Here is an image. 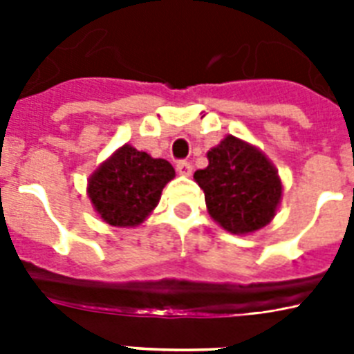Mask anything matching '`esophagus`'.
Listing matches in <instances>:
<instances>
[{
    "label": "esophagus",
    "instance_id": "34e87169",
    "mask_svg": "<svg viewBox=\"0 0 354 354\" xmlns=\"http://www.w3.org/2000/svg\"><path fill=\"white\" fill-rule=\"evenodd\" d=\"M176 171H178V174H182V176H191V172H193V165H191L189 161H178Z\"/></svg>",
    "mask_w": 354,
    "mask_h": 354
}]
</instances>
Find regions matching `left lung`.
<instances>
[{"instance_id":"1","label":"left lung","mask_w":354,"mask_h":354,"mask_svg":"<svg viewBox=\"0 0 354 354\" xmlns=\"http://www.w3.org/2000/svg\"><path fill=\"white\" fill-rule=\"evenodd\" d=\"M209 165L194 172L207 213L233 235H248L274 221L283 198L275 165L255 145L227 133L207 152Z\"/></svg>"}]
</instances>
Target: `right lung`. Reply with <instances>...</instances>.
Returning a JSON list of instances; mask_svg holds the SVG:
<instances>
[{"label": "right lung", "instance_id": "right-lung-1", "mask_svg": "<svg viewBox=\"0 0 354 354\" xmlns=\"http://www.w3.org/2000/svg\"><path fill=\"white\" fill-rule=\"evenodd\" d=\"M176 176L167 160L122 145L88 178L86 193L102 221L115 227L143 224L160 204L161 191Z\"/></svg>", "mask_w": 354, "mask_h": 354}]
</instances>
